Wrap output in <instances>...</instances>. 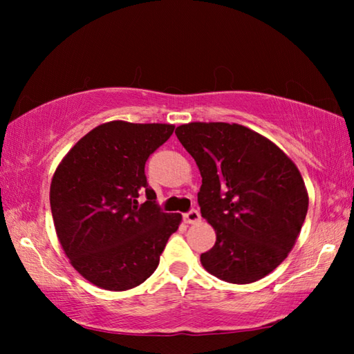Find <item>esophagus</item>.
Returning <instances> with one entry per match:
<instances>
[{"instance_id":"1","label":"esophagus","mask_w":354,"mask_h":354,"mask_svg":"<svg viewBox=\"0 0 354 354\" xmlns=\"http://www.w3.org/2000/svg\"><path fill=\"white\" fill-rule=\"evenodd\" d=\"M200 220H201V215L198 211H190L187 214H184V221L187 225H195V223H198Z\"/></svg>"}]
</instances>
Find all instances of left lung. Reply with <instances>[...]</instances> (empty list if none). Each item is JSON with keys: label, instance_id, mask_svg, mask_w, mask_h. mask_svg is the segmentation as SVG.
<instances>
[{"label": "left lung", "instance_id": "obj_1", "mask_svg": "<svg viewBox=\"0 0 354 354\" xmlns=\"http://www.w3.org/2000/svg\"><path fill=\"white\" fill-rule=\"evenodd\" d=\"M175 134L198 165V205L217 236L201 266L231 284L267 277L290 253L308 214L297 165L243 124L192 122Z\"/></svg>", "mask_w": 354, "mask_h": 354}]
</instances>
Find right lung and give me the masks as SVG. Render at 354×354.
I'll use <instances>...</instances> for the list:
<instances>
[{
    "label": "right lung",
    "instance_id": "add662e5",
    "mask_svg": "<svg viewBox=\"0 0 354 354\" xmlns=\"http://www.w3.org/2000/svg\"><path fill=\"white\" fill-rule=\"evenodd\" d=\"M175 124L113 120L87 133L51 179L56 234L75 270L106 290L134 289L159 266L181 214L160 212L145 164ZM145 193L147 201L136 198Z\"/></svg>",
    "mask_w": 354,
    "mask_h": 354
}]
</instances>
